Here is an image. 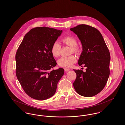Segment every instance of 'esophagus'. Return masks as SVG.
Returning a JSON list of instances; mask_svg holds the SVG:
<instances>
[{
  "mask_svg": "<svg viewBox=\"0 0 125 125\" xmlns=\"http://www.w3.org/2000/svg\"><path fill=\"white\" fill-rule=\"evenodd\" d=\"M64 70H65V71L68 72L70 70V69H68V68H65L64 69Z\"/></svg>",
  "mask_w": 125,
  "mask_h": 125,
  "instance_id": "esophagus-1",
  "label": "esophagus"
}]
</instances>
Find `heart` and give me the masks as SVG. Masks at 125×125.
<instances>
[{
	"label": "heart",
	"instance_id": "b5f03b06",
	"mask_svg": "<svg viewBox=\"0 0 125 125\" xmlns=\"http://www.w3.org/2000/svg\"><path fill=\"white\" fill-rule=\"evenodd\" d=\"M62 42L71 47L72 52L75 54L80 53L81 49L77 46V41L76 39L72 36H67L62 39ZM61 45L58 42H54L51 48V53L54 57H58L60 53ZM76 62V58L74 56L62 57L58 60V63L60 66L65 68H70Z\"/></svg>",
	"mask_w": 125,
	"mask_h": 125
}]
</instances>
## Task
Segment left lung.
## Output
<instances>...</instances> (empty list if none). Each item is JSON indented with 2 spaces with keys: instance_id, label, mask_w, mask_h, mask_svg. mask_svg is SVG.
<instances>
[{
  "instance_id": "obj_1",
  "label": "left lung",
  "mask_w": 125,
  "mask_h": 125,
  "mask_svg": "<svg viewBox=\"0 0 125 125\" xmlns=\"http://www.w3.org/2000/svg\"><path fill=\"white\" fill-rule=\"evenodd\" d=\"M81 41L83 52L78 60L85 72L73 69L76 78L73 87L80 95L91 97L103 89L110 75V54L101 33L95 28L81 24L70 29Z\"/></svg>"
}]
</instances>
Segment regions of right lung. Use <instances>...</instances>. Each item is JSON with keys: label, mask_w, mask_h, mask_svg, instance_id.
I'll list each match as a JSON object with an SVG mask.
<instances>
[{"label": "right lung", "mask_w": 125, "mask_h": 125, "mask_svg": "<svg viewBox=\"0 0 125 125\" xmlns=\"http://www.w3.org/2000/svg\"><path fill=\"white\" fill-rule=\"evenodd\" d=\"M62 32L45 27L35 28L25 35L18 48L16 76L24 91L32 98L44 100L52 96L64 74L62 68L50 70L57 65L51 48Z\"/></svg>", "instance_id": "add662e5"}]
</instances>
